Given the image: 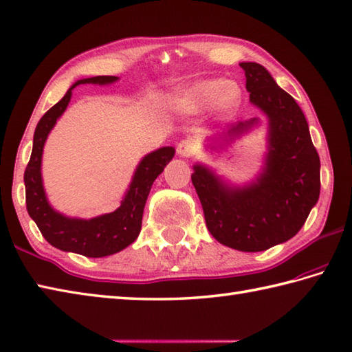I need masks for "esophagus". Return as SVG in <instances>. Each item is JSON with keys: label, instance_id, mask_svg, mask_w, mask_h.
<instances>
[{"label": "esophagus", "instance_id": "esophagus-1", "mask_svg": "<svg viewBox=\"0 0 352 352\" xmlns=\"http://www.w3.org/2000/svg\"><path fill=\"white\" fill-rule=\"evenodd\" d=\"M197 151V144L193 139H182L181 142L177 144V155L182 157H190L193 156Z\"/></svg>", "mask_w": 352, "mask_h": 352}]
</instances>
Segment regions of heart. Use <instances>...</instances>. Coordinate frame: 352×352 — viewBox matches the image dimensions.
<instances>
[{
	"instance_id": "1",
	"label": "heart",
	"mask_w": 352,
	"mask_h": 352,
	"mask_svg": "<svg viewBox=\"0 0 352 352\" xmlns=\"http://www.w3.org/2000/svg\"><path fill=\"white\" fill-rule=\"evenodd\" d=\"M242 85L234 79H196L179 87L170 98V104L181 113L193 115L207 109L208 115L219 121L233 116L242 102Z\"/></svg>"
}]
</instances>
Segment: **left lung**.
<instances>
[{
	"label": "left lung",
	"instance_id": "left-lung-1",
	"mask_svg": "<svg viewBox=\"0 0 352 352\" xmlns=\"http://www.w3.org/2000/svg\"><path fill=\"white\" fill-rule=\"evenodd\" d=\"M250 102L268 118L267 153L261 173L245 185L228 184L204 164L193 165V182L207 228L217 242L247 253L268 250L299 233L320 195V159L308 122L294 98L263 65L241 63ZM258 125V118L231 124L208 139L211 150Z\"/></svg>",
	"mask_w": 352,
	"mask_h": 352
}]
</instances>
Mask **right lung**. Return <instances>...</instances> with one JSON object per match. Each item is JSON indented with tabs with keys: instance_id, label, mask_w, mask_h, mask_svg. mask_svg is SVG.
Returning a JSON list of instances; mask_svg holds the SVG:
<instances>
[{
	"instance_id": "right-lung-1",
	"label": "right lung",
	"mask_w": 352,
	"mask_h": 352,
	"mask_svg": "<svg viewBox=\"0 0 352 352\" xmlns=\"http://www.w3.org/2000/svg\"><path fill=\"white\" fill-rule=\"evenodd\" d=\"M118 76H94L79 79L67 90L61 101L44 113L33 135L30 161L24 171L25 205L28 213L38 225L39 231L53 247L82 254L85 257H105L119 253L133 243L141 233L144 207L155 179L162 173L175 156L173 147H161L145 155L138 164L127 191L119 208L107 214L91 219L69 217L52 207L45 195L41 175L43 148L52 129L67 109L72 90L79 84L109 85L118 81Z\"/></svg>"
}]
</instances>
